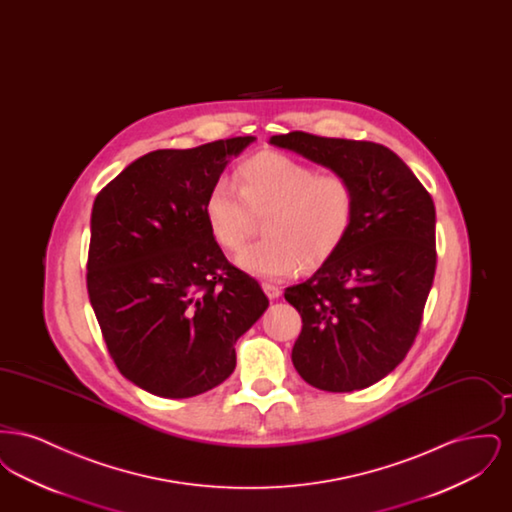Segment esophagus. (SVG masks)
I'll list each match as a JSON object with an SVG mask.
<instances>
[{"label":"esophagus","instance_id":"esophagus-1","mask_svg":"<svg viewBox=\"0 0 512 512\" xmlns=\"http://www.w3.org/2000/svg\"><path fill=\"white\" fill-rule=\"evenodd\" d=\"M263 290L267 293L268 299H278V297L282 295V290H280L278 286L270 284V282H265V284H263Z\"/></svg>","mask_w":512,"mask_h":512}]
</instances>
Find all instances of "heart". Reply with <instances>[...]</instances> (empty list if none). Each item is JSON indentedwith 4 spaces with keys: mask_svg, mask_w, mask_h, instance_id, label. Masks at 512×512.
Masks as SVG:
<instances>
[{
    "mask_svg": "<svg viewBox=\"0 0 512 512\" xmlns=\"http://www.w3.org/2000/svg\"><path fill=\"white\" fill-rule=\"evenodd\" d=\"M234 188L217 184L203 213L213 240L238 251L263 219L265 240L245 247L238 267L268 280H282L301 265L317 268L345 242L355 220L357 194L341 172H318L290 155L263 151L234 172Z\"/></svg>",
    "mask_w": 512,
    "mask_h": 512,
    "instance_id": "heart-1",
    "label": "heart"
}]
</instances>
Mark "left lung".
Masks as SVG:
<instances>
[{
  "instance_id": "obj_1",
  "label": "left lung",
  "mask_w": 512,
  "mask_h": 512,
  "mask_svg": "<svg viewBox=\"0 0 512 512\" xmlns=\"http://www.w3.org/2000/svg\"><path fill=\"white\" fill-rule=\"evenodd\" d=\"M270 144L345 174L357 194L340 249L284 297L303 328L292 349L299 376L324 391L363 390L409 353L436 272V207L388 147L307 132Z\"/></svg>"
}]
</instances>
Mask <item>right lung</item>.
Listing matches in <instances>:
<instances>
[{
	"instance_id": "add662e5",
	"label": "right lung",
	"mask_w": 512,
	"mask_h": 512,
	"mask_svg": "<svg viewBox=\"0 0 512 512\" xmlns=\"http://www.w3.org/2000/svg\"><path fill=\"white\" fill-rule=\"evenodd\" d=\"M251 142L151 151L94 201L90 303L122 376L153 395L184 399L222 384L236 341L267 311L259 282L228 263L203 213L230 157Z\"/></svg>"
}]
</instances>
